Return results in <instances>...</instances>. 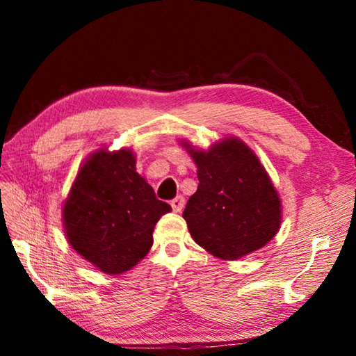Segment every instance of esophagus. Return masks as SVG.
Masks as SVG:
<instances>
[{
    "mask_svg": "<svg viewBox=\"0 0 356 356\" xmlns=\"http://www.w3.org/2000/svg\"><path fill=\"white\" fill-rule=\"evenodd\" d=\"M184 206H185V200H184L182 196H177L176 200H172V201H171V207H172V210H174V212H176V213L182 212Z\"/></svg>",
    "mask_w": 356,
    "mask_h": 356,
    "instance_id": "obj_1",
    "label": "esophagus"
}]
</instances>
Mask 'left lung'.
Instances as JSON below:
<instances>
[{"mask_svg":"<svg viewBox=\"0 0 356 356\" xmlns=\"http://www.w3.org/2000/svg\"><path fill=\"white\" fill-rule=\"evenodd\" d=\"M197 168V190L184 210L195 242L222 261L261 250L278 234L282 204L254 150L226 136L207 150L180 140Z\"/></svg>","mask_w":356,"mask_h":356,"instance_id":"obj_1","label":"left lung"}]
</instances>
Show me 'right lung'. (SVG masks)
Wrapping results in <instances>:
<instances>
[{"mask_svg":"<svg viewBox=\"0 0 356 356\" xmlns=\"http://www.w3.org/2000/svg\"><path fill=\"white\" fill-rule=\"evenodd\" d=\"M171 206L155 197L136 172L134 150L97 149L83 161L63 204L67 242L105 275H122L140 264L152 232Z\"/></svg>","mask_w":356,"mask_h":356,"instance_id":"add662e5","label":"right lung"}]
</instances>
